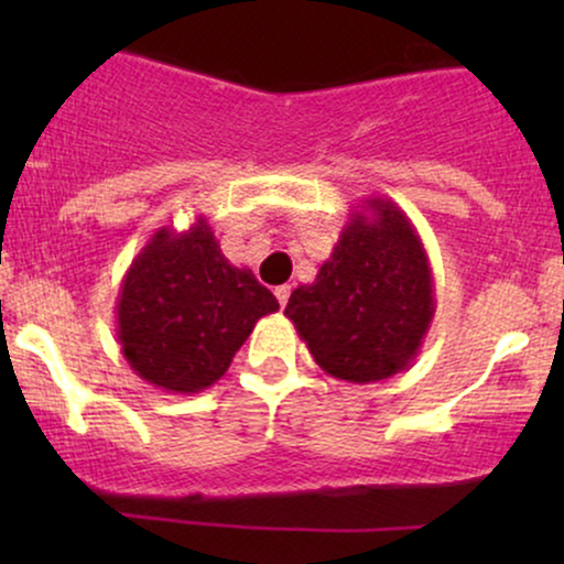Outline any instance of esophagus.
Wrapping results in <instances>:
<instances>
[{
    "mask_svg": "<svg viewBox=\"0 0 564 564\" xmlns=\"http://www.w3.org/2000/svg\"><path fill=\"white\" fill-rule=\"evenodd\" d=\"M275 296H278V302H281V307H286V302H289V296H291V286H289V283H283V286H278V289H275Z\"/></svg>",
    "mask_w": 564,
    "mask_h": 564,
    "instance_id": "34e87169",
    "label": "esophagus"
}]
</instances>
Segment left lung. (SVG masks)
I'll return each mask as SVG.
<instances>
[{
  "instance_id": "obj_1",
  "label": "left lung",
  "mask_w": 564,
  "mask_h": 564,
  "mask_svg": "<svg viewBox=\"0 0 564 564\" xmlns=\"http://www.w3.org/2000/svg\"><path fill=\"white\" fill-rule=\"evenodd\" d=\"M283 315L334 379L368 384L411 366L435 318V283L405 212L390 198H366Z\"/></svg>"
}]
</instances>
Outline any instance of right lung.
<instances>
[{"label": "right lung", "instance_id": "right-lung-1", "mask_svg": "<svg viewBox=\"0 0 564 564\" xmlns=\"http://www.w3.org/2000/svg\"><path fill=\"white\" fill-rule=\"evenodd\" d=\"M278 300L219 249L206 217L164 225L129 264L116 302V336L140 379L166 392H200L228 371L251 328Z\"/></svg>", "mask_w": 564, "mask_h": 564}]
</instances>
